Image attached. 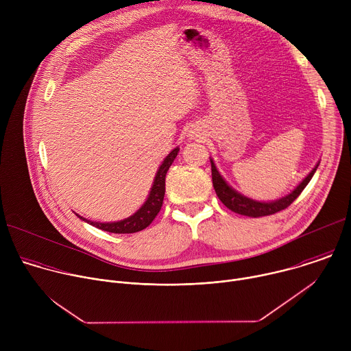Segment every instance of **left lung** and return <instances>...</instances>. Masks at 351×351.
<instances>
[{"label": "left lung", "instance_id": "obj_1", "mask_svg": "<svg viewBox=\"0 0 351 351\" xmlns=\"http://www.w3.org/2000/svg\"><path fill=\"white\" fill-rule=\"evenodd\" d=\"M318 165L310 172V175L300 183L290 194H287L286 197L276 199V202L272 203H260L256 202V199L247 198L241 194H239L237 191H234L219 175V172L215 168V164L211 161V172H213V184L214 189L217 191V195L219 197L221 202L233 213L240 214V215H245V217H253V218H260V217H267V215H272L276 214L285 208H287L294 199L302 194V191L306 189V186L308 184V182L311 180V178L314 176L315 171H317Z\"/></svg>", "mask_w": 351, "mask_h": 351}]
</instances>
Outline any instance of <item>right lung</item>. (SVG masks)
<instances>
[{"instance_id":"add662e5","label":"right lung","mask_w":351,"mask_h":351,"mask_svg":"<svg viewBox=\"0 0 351 351\" xmlns=\"http://www.w3.org/2000/svg\"><path fill=\"white\" fill-rule=\"evenodd\" d=\"M179 153V148L176 147L175 149L168 154V157L164 160L162 165L160 167L156 179H154V184L152 187V191H149V195L147 198V202L141 206V208L133 214L132 217L119 221V222H111V223H101V222H91L87 221L82 217H77L83 221H86L87 223L106 230V232H111V233H134V232H140L143 229H145L149 223L154 221V218L158 215L161 207H162V202H164V195H165V176L167 172L169 169V167L172 165L173 160L176 158Z\"/></svg>"}]
</instances>
